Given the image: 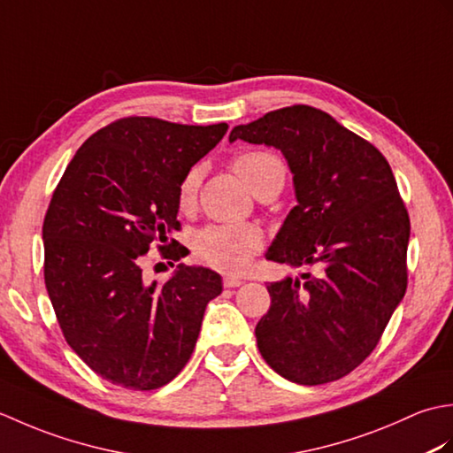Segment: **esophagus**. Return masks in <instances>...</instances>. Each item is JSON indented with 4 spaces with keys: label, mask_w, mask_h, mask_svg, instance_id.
I'll return each instance as SVG.
<instances>
[{
    "label": "esophagus",
    "mask_w": 453,
    "mask_h": 453,
    "mask_svg": "<svg viewBox=\"0 0 453 453\" xmlns=\"http://www.w3.org/2000/svg\"><path fill=\"white\" fill-rule=\"evenodd\" d=\"M242 284H243L242 278H237L234 274H226L224 276V286L226 288H237V286H242Z\"/></svg>",
    "instance_id": "1"
}]
</instances>
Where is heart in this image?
I'll return each instance as SVG.
<instances>
[{"label":"heart","instance_id":"b5f03b06","mask_svg":"<svg viewBox=\"0 0 453 453\" xmlns=\"http://www.w3.org/2000/svg\"><path fill=\"white\" fill-rule=\"evenodd\" d=\"M232 169L258 198L278 195L286 180L284 161L268 150L237 153L232 159ZM198 180V169H190L182 177L177 188L179 210L195 208ZM263 243V232L255 226H206L192 237V253L198 261L219 271H242L261 251Z\"/></svg>","mask_w":453,"mask_h":453}]
</instances>
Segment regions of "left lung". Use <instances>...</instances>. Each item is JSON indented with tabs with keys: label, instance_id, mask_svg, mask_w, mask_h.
<instances>
[{
	"label": "left lung",
	"instance_id": "obj_1",
	"mask_svg": "<svg viewBox=\"0 0 453 453\" xmlns=\"http://www.w3.org/2000/svg\"><path fill=\"white\" fill-rule=\"evenodd\" d=\"M235 140L284 153L297 206L266 258L311 268L266 286L258 350L302 386L341 380L373 352L407 290L411 219L393 171L368 140L307 104L239 124Z\"/></svg>",
	"mask_w": 453,
	"mask_h": 453
}]
</instances>
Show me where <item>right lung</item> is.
Returning a JSON list of instances; mask_svg holds the SVG:
<instances>
[{
    "label": "right lung",
    "mask_w": 453,
    "mask_h": 453,
    "mask_svg": "<svg viewBox=\"0 0 453 453\" xmlns=\"http://www.w3.org/2000/svg\"><path fill=\"white\" fill-rule=\"evenodd\" d=\"M227 124L190 127L124 117L85 140L54 188L44 239V284L65 342L114 386L151 391L185 368L218 273L182 266L148 284L142 257L157 243L169 265L182 245L171 239L177 188Z\"/></svg>",
    "instance_id": "1"
}]
</instances>
